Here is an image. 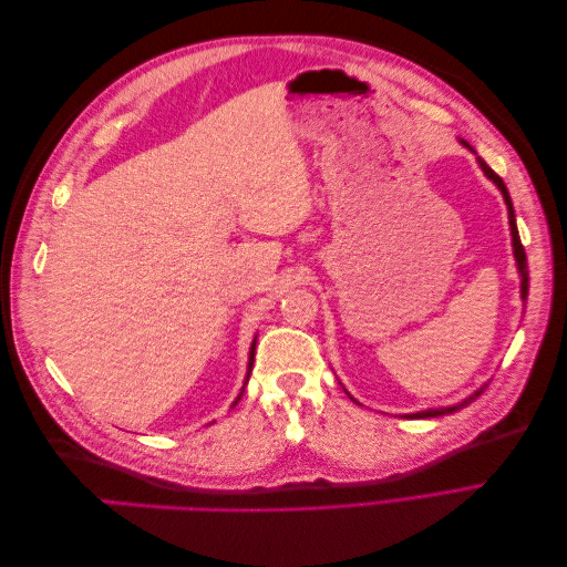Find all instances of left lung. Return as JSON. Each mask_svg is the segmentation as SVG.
Here are the masks:
<instances>
[{
	"label": "left lung",
	"instance_id": "1",
	"mask_svg": "<svg viewBox=\"0 0 567 567\" xmlns=\"http://www.w3.org/2000/svg\"><path fill=\"white\" fill-rule=\"evenodd\" d=\"M466 144V142H463ZM468 146V144H466ZM477 163H480V167H483V173L499 186V192L504 194V200H506V205H508V221H511V236H513V255H516V260H518V269H520V277H523V286H520V293H523V300H527V257H525V248H523V244H520V236H518V227H516V215H513V203H511V196H508V188H506V184H504V179L494 173V169L483 161V158H477ZM483 390L485 388H480L475 394H471L468 400H463L461 404H456V406H444V409H427V411H419V414H411L409 419H431V416H444V414H452V411H458V409H463V406H468L475 398H480V394H483Z\"/></svg>",
	"mask_w": 567,
	"mask_h": 567
}]
</instances>
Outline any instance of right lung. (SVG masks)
<instances>
[{"label":"right lung","instance_id":"right-lung-1","mask_svg":"<svg viewBox=\"0 0 567 567\" xmlns=\"http://www.w3.org/2000/svg\"><path fill=\"white\" fill-rule=\"evenodd\" d=\"M252 359H255V342H252V348H250V359H248V373H250V369H252ZM241 394H244V392H241ZM241 394H238L236 402L241 400Z\"/></svg>","mask_w":567,"mask_h":567}]
</instances>
